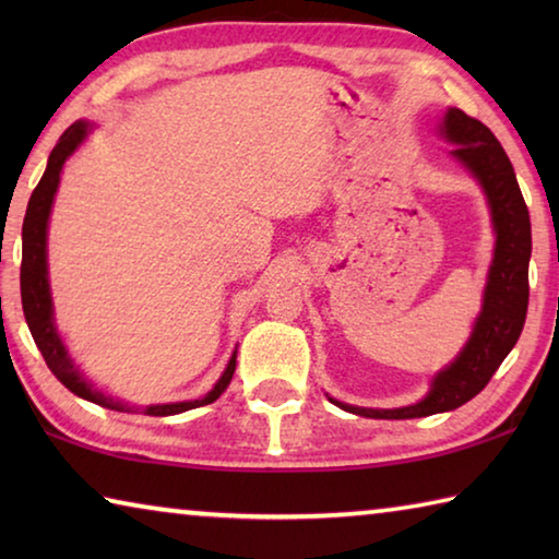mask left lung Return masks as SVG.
Segmentation results:
<instances>
[{
	"instance_id": "1",
	"label": "left lung",
	"mask_w": 559,
	"mask_h": 559,
	"mask_svg": "<svg viewBox=\"0 0 559 559\" xmlns=\"http://www.w3.org/2000/svg\"><path fill=\"white\" fill-rule=\"evenodd\" d=\"M439 135L453 145L451 157L468 169L488 202L496 246L484 288V306L466 345L453 357V362L433 374L429 392L416 404L372 409V406H355L328 396L340 409L367 419H416V416L459 409L488 384L500 362L515 347L525 325L533 236H530V214L513 165L493 132L459 108H447L443 112Z\"/></svg>"
}]
</instances>
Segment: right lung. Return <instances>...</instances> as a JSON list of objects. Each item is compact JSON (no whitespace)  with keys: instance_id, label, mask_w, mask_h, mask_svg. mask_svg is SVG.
I'll return each instance as SVG.
<instances>
[{"instance_id":"obj_1","label":"right lung","mask_w":559,"mask_h":559,"mask_svg":"<svg viewBox=\"0 0 559 559\" xmlns=\"http://www.w3.org/2000/svg\"><path fill=\"white\" fill-rule=\"evenodd\" d=\"M93 128L96 126L88 120H75L73 126L63 132L59 143H56V147L51 150L49 163H46V173L34 189L29 206H26V216L22 226V308H24L26 325L32 330L36 347L41 349L46 365H49V370L56 374V380H59L66 390H71L75 396H81V400L106 406V409L138 414V406H130L126 402L116 400V396L100 392L98 386H93V382H88L86 377H83V372L75 367L73 357L69 355V347H66L53 320V300H51V286H49V251H46V241H49V216H51L56 189H59V182H61L66 159L86 143V138L91 135ZM234 370H236V349L231 353L229 362H226L219 380H216L212 390L204 396H200V400L150 404L145 406L143 414L173 416V414L197 409V406L212 404L214 400H219L226 386H229Z\"/></svg>"}]
</instances>
